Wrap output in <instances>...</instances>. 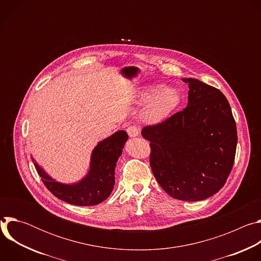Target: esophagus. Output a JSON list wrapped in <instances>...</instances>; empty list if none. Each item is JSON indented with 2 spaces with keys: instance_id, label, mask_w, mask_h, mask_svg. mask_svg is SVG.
<instances>
[{
  "instance_id": "esophagus-1",
  "label": "esophagus",
  "mask_w": 261,
  "mask_h": 261,
  "mask_svg": "<svg viewBox=\"0 0 261 261\" xmlns=\"http://www.w3.org/2000/svg\"><path fill=\"white\" fill-rule=\"evenodd\" d=\"M127 133L130 137H136L140 134V129L136 126H130L127 128Z\"/></svg>"
}]
</instances>
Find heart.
Returning a JSON list of instances; mask_svg holds the SVG:
<instances>
[{"label": "heart", "instance_id": "obj_1", "mask_svg": "<svg viewBox=\"0 0 261 261\" xmlns=\"http://www.w3.org/2000/svg\"><path fill=\"white\" fill-rule=\"evenodd\" d=\"M138 99L140 102H145L140 115L142 121L157 124L166 119L180 104L181 95L175 88L151 85L140 92Z\"/></svg>", "mask_w": 261, "mask_h": 261}]
</instances>
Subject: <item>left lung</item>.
I'll return each mask as SVG.
<instances>
[{
	"instance_id": "obj_1",
	"label": "left lung",
	"mask_w": 261,
	"mask_h": 261,
	"mask_svg": "<svg viewBox=\"0 0 261 261\" xmlns=\"http://www.w3.org/2000/svg\"><path fill=\"white\" fill-rule=\"evenodd\" d=\"M188 104L166 121L144 127L150 163L162 189L171 197L198 201L216 194L232 169L238 133L231 108L218 89L195 79Z\"/></svg>"
}]
</instances>
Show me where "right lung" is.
Instances as JSON below:
<instances>
[{"label":"right lung","mask_w":261,"mask_h":261,"mask_svg":"<svg viewBox=\"0 0 261 261\" xmlns=\"http://www.w3.org/2000/svg\"><path fill=\"white\" fill-rule=\"evenodd\" d=\"M127 140V132L120 130L98 142L92 152L87 175L73 184L56 180L33 157L32 160L46 188L56 197L74 205H96L104 201L114 190L117 162Z\"/></svg>","instance_id":"1"}]
</instances>
